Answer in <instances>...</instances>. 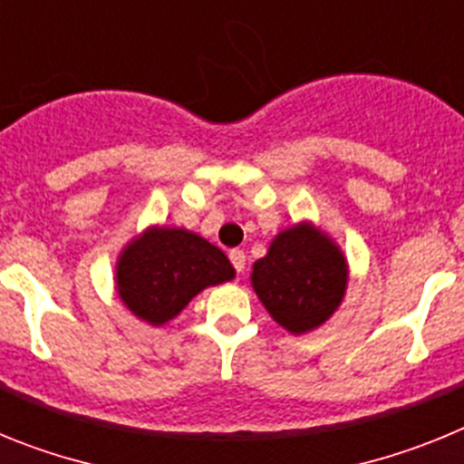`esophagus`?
Here are the masks:
<instances>
[{"instance_id":"34e87169","label":"esophagus","mask_w":464,"mask_h":464,"mask_svg":"<svg viewBox=\"0 0 464 464\" xmlns=\"http://www.w3.org/2000/svg\"><path fill=\"white\" fill-rule=\"evenodd\" d=\"M229 262H232V267L241 274L246 267V253L239 251V248H232V251H229Z\"/></svg>"}]
</instances>
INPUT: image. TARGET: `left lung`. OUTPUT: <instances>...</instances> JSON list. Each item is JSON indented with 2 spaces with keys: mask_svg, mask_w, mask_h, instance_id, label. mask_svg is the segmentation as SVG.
<instances>
[{
  "mask_svg": "<svg viewBox=\"0 0 464 464\" xmlns=\"http://www.w3.org/2000/svg\"><path fill=\"white\" fill-rule=\"evenodd\" d=\"M346 283L342 248L306 220L278 232L251 274L265 309L293 334L321 327L342 304Z\"/></svg>",
  "mask_w": 464,
  "mask_h": 464,
  "instance_id": "8db88e82",
  "label": "left lung"
}]
</instances>
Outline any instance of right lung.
<instances>
[{
	"label": "right lung",
	"mask_w": 464,
	"mask_h": 464,
	"mask_svg": "<svg viewBox=\"0 0 464 464\" xmlns=\"http://www.w3.org/2000/svg\"><path fill=\"white\" fill-rule=\"evenodd\" d=\"M232 278L235 267L218 246L183 227H149L116 265L118 297L150 325H165L195 295Z\"/></svg>",
	"instance_id": "1"
}]
</instances>
